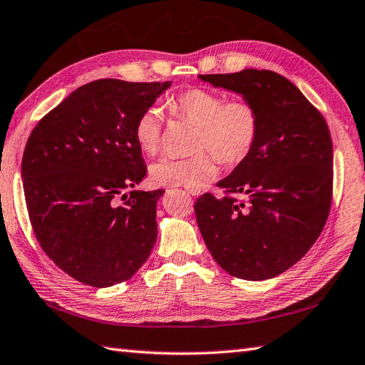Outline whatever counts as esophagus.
Segmentation results:
<instances>
[{"instance_id": "34e87169", "label": "esophagus", "mask_w": 365, "mask_h": 365, "mask_svg": "<svg viewBox=\"0 0 365 365\" xmlns=\"http://www.w3.org/2000/svg\"><path fill=\"white\" fill-rule=\"evenodd\" d=\"M187 192L190 193L192 197H193V195H198V193H200V190H198V189H187Z\"/></svg>"}]
</instances>
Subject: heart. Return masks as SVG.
<instances>
[{
	"label": "heart",
	"instance_id": "obj_1",
	"mask_svg": "<svg viewBox=\"0 0 365 365\" xmlns=\"http://www.w3.org/2000/svg\"><path fill=\"white\" fill-rule=\"evenodd\" d=\"M168 108L198 128L195 150L211 153L200 151L182 159L160 158L150 167V178L156 185L200 189L217 175L215 157L226 165L239 164L257 139V112L248 101H226L215 92L193 87L170 100ZM134 139L145 155H156L162 142V114L156 106L137 117Z\"/></svg>",
	"mask_w": 365,
	"mask_h": 365
}]
</instances>
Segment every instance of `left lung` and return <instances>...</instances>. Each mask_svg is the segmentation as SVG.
<instances>
[{"mask_svg": "<svg viewBox=\"0 0 365 365\" xmlns=\"http://www.w3.org/2000/svg\"><path fill=\"white\" fill-rule=\"evenodd\" d=\"M198 78L242 95L259 118L248 156L217 182L225 195L197 200L200 232L232 277L274 278L309 251L327 223L333 197L328 125L299 88L274 71L245 68Z\"/></svg>", "mask_w": 365, "mask_h": 365, "instance_id": "obj_1", "label": "left lung"}]
</instances>
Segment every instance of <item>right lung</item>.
<instances>
[{
	"instance_id": "1",
	"label": "right lung",
	"mask_w": 365,
	"mask_h": 365,
	"mask_svg": "<svg viewBox=\"0 0 365 365\" xmlns=\"http://www.w3.org/2000/svg\"><path fill=\"white\" fill-rule=\"evenodd\" d=\"M170 86L92 81L29 135L21 178L32 230L48 257L87 286L129 279L156 244V205L164 190H123L147 175L135 120Z\"/></svg>"
}]
</instances>
